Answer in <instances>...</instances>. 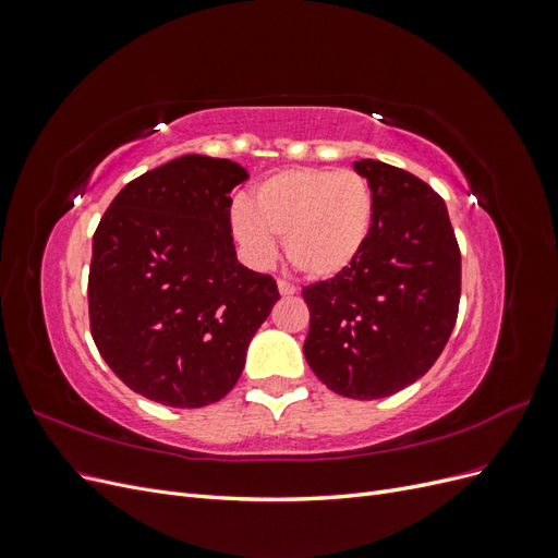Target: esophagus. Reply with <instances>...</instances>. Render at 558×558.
Masks as SVG:
<instances>
[{
    "mask_svg": "<svg viewBox=\"0 0 558 558\" xmlns=\"http://www.w3.org/2000/svg\"><path fill=\"white\" fill-rule=\"evenodd\" d=\"M277 286H279V293H281L283 298H289V295H295V293H298L295 286H293L291 281H286V279H279Z\"/></svg>",
    "mask_w": 558,
    "mask_h": 558,
    "instance_id": "esophagus-1",
    "label": "esophagus"
}]
</instances>
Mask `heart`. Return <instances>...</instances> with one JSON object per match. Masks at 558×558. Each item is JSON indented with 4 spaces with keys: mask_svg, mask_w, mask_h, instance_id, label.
I'll use <instances>...</instances> for the list:
<instances>
[{
    "mask_svg": "<svg viewBox=\"0 0 558 558\" xmlns=\"http://www.w3.org/2000/svg\"><path fill=\"white\" fill-rule=\"evenodd\" d=\"M375 223V191L356 170L291 167L263 179L251 202H238L230 226L258 267L277 258L283 234L291 265L312 279H332L363 253Z\"/></svg>",
    "mask_w": 558,
    "mask_h": 558,
    "instance_id": "heart-1",
    "label": "heart"
}]
</instances>
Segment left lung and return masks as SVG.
<instances>
[{
	"instance_id": "8db88e82",
	"label": "left lung",
	"mask_w": 558,
	"mask_h": 558,
	"mask_svg": "<svg viewBox=\"0 0 558 558\" xmlns=\"http://www.w3.org/2000/svg\"><path fill=\"white\" fill-rule=\"evenodd\" d=\"M375 191L369 240L349 269L302 289L305 359L330 391L375 400L424 377L449 342L461 251L445 199L379 160L353 162Z\"/></svg>"
}]
</instances>
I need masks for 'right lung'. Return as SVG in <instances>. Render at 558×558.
I'll list each match as a JSON object with an SVG mask.
<instances>
[{
	"mask_svg": "<svg viewBox=\"0 0 558 558\" xmlns=\"http://www.w3.org/2000/svg\"><path fill=\"white\" fill-rule=\"evenodd\" d=\"M226 158L181 156L113 197L93 234L90 332L113 375L167 408H205L238 384L277 281L238 260Z\"/></svg>",
	"mask_w": 558,
	"mask_h": 558,
	"instance_id": "add662e5",
	"label": "right lung"
}]
</instances>
